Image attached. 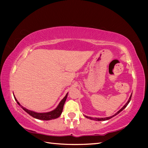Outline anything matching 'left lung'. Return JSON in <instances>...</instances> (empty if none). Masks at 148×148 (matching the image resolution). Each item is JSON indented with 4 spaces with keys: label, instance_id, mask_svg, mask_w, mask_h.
<instances>
[{
    "label": "left lung",
    "instance_id": "obj_1",
    "mask_svg": "<svg viewBox=\"0 0 148 148\" xmlns=\"http://www.w3.org/2000/svg\"><path fill=\"white\" fill-rule=\"evenodd\" d=\"M132 95H130L129 99H128V102H127L126 103H125V105L123 107V108H122L120 110H119V111H118L117 112H116L115 114H114V115L112 116H110V117H107V118H92V117H88V116H86V117L87 118H89V119H93V120H97V121H106V120H108V119L112 118V117H114V116H115L116 115H117L118 114H119V112H120L121 111H122L125 108H126V107L127 106V105L128 104V103H129V102H130V101L131 98H132Z\"/></svg>",
    "mask_w": 148,
    "mask_h": 148
}]
</instances>
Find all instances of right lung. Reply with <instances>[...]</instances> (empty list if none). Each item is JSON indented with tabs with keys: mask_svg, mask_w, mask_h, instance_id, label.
Listing matches in <instances>:
<instances>
[{
	"mask_svg": "<svg viewBox=\"0 0 148 148\" xmlns=\"http://www.w3.org/2000/svg\"><path fill=\"white\" fill-rule=\"evenodd\" d=\"M67 95L65 96L64 98L61 100V102H60L57 108L51 112H45V113H37L36 112L30 111V110H28L26 108H23V106H21V108L23 109L25 111L27 112L28 114H30L31 116H32L33 118H35L36 119H41V120H50V119L57 118L61 115L62 111H63V108H64L65 102L66 99H67ZM14 99H15L16 101H17V103H18V104L20 106V103L18 102L16 99V98H14Z\"/></svg>",
	"mask_w": 148,
	"mask_h": 148,
	"instance_id": "obj_1",
	"label": "right lung"
}]
</instances>
